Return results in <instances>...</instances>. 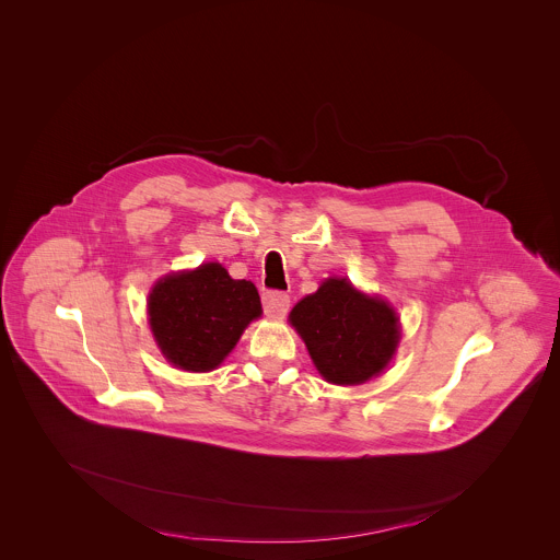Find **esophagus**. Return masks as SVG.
I'll list each match as a JSON object with an SVG mask.
<instances>
[{
	"label": "esophagus",
	"instance_id": "1",
	"mask_svg": "<svg viewBox=\"0 0 560 560\" xmlns=\"http://www.w3.org/2000/svg\"><path fill=\"white\" fill-rule=\"evenodd\" d=\"M289 306H291V298L282 291H265L262 293V308H265L267 317L280 319L287 315Z\"/></svg>",
	"mask_w": 560,
	"mask_h": 560
}]
</instances>
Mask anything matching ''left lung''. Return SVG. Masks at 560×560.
<instances>
[{
  "label": "left lung",
  "instance_id": "left-lung-1",
  "mask_svg": "<svg viewBox=\"0 0 560 560\" xmlns=\"http://www.w3.org/2000/svg\"><path fill=\"white\" fill-rule=\"evenodd\" d=\"M291 323L304 338L320 375L338 386H353L382 373L399 342L395 311L355 291L345 278H329L304 298Z\"/></svg>",
  "mask_w": 560,
  "mask_h": 560
}]
</instances>
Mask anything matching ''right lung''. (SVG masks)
<instances>
[{"mask_svg": "<svg viewBox=\"0 0 560 560\" xmlns=\"http://www.w3.org/2000/svg\"><path fill=\"white\" fill-rule=\"evenodd\" d=\"M260 313L256 287L233 280L220 262L167 276L149 298L151 329L161 353L194 373L215 369Z\"/></svg>", "mask_w": 560, "mask_h": 560, "instance_id": "right-lung-1", "label": "right lung"}]
</instances>
